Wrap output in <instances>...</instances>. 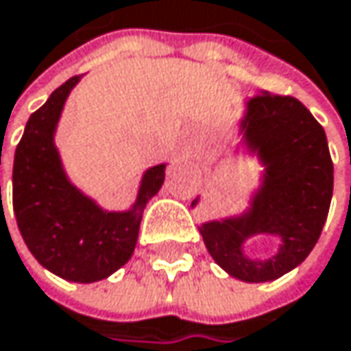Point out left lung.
Segmentation results:
<instances>
[{"mask_svg":"<svg viewBox=\"0 0 351 351\" xmlns=\"http://www.w3.org/2000/svg\"><path fill=\"white\" fill-rule=\"evenodd\" d=\"M237 136V147L262 167L258 184L241 213L204 221L198 229L229 276L250 284L271 282L306 260L327 221L333 194L327 136L298 99L265 89L243 99ZM198 202L200 196L192 206ZM262 234L276 237L278 250L254 258L245 247Z\"/></svg>","mask_w":351,"mask_h":351,"instance_id":"obj_1","label":"left lung"}]
</instances>
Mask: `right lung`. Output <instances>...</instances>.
I'll list each match as a JSON object with an SVG mask.
<instances>
[{
  "instance_id": "right-lung-1",
  "label": "right lung",
  "mask_w": 351,
  "mask_h": 351,
  "mask_svg": "<svg viewBox=\"0 0 351 351\" xmlns=\"http://www.w3.org/2000/svg\"><path fill=\"white\" fill-rule=\"evenodd\" d=\"M80 82H65L28 118L14 157L12 186L18 229L36 262L63 280L91 284L132 258L143 210L161 190L167 163L143 171L126 210H108L75 186L57 147V128Z\"/></svg>"
}]
</instances>
